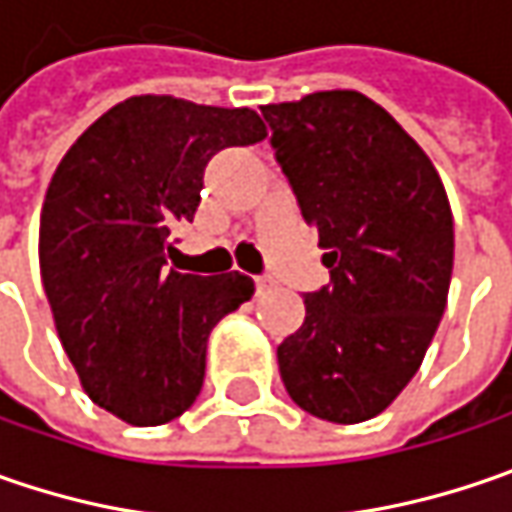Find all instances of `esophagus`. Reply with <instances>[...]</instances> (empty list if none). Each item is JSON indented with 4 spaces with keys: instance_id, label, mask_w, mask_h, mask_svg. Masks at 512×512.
Here are the masks:
<instances>
[{
    "instance_id": "34e87169",
    "label": "esophagus",
    "mask_w": 512,
    "mask_h": 512,
    "mask_svg": "<svg viewBox=\"0 0 512 512\" xmlns=\"http://www.w3.org/2000/svg\"><path fill=\"white\" fill-rule=\"evenodd\" d=\"M275 286V280L269 278V275H263V278H257L255 280V289H257V295H263V292H269Z\"/></svg>"
}]
</instances>
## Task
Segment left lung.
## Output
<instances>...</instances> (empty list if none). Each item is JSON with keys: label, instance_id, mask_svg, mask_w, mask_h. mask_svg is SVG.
<instances>
[{"label": "left lung", "instance_id": "1", "mask_svg": "<svg viewBox=\"0 0 512 512\" xmlns=\"http://www.w3.org/2000/svg\"><path fill=\"white\" fill-rule=\"evenodd\" d=\"M272 145L318 229L332 283L278 346L283 387L335 424L384 412L418 372L447 306L453 212L433 160L358 91L260 105Z\"/></svg>", "mask_w": 512, "mask_h": 512}]
</instances>
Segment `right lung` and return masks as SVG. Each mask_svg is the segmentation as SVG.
Listing matches in <instances>:
<instances>
[{"instance_id":"1","label":"right lung","mask_w":512,"mask_h":512,"mask_svg":"<svg viewBox=\"0 0 512 512\" xmlns=\"http://www.w3.org/2000/svg\"><path fill=\"white\" fill-rule=\"evenodd\" d=\"M266 140L252 108L168 94L128 97L56 166L39 220V272L56 332L88 398L131 427L194 404L220 318L252 298L249 275L168 269L171 226L200 206L220 148Z\"/></svg>"}]
</instances>
